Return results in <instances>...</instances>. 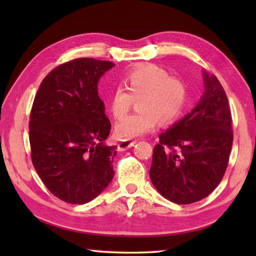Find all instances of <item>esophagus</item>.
<instances>
[{
    "instance_id": "34e87169",
    "label": "esophagus",
    "mask_w": 256,
    "mask_h": 256,
    "mask_svg": "<svg viewBox=\"0 0 256 256\" xmlns=\"http://www.w3.org/2000/svg\"><path fill=\"white\" fill-rule=\"evenodd\" d=\"M136 140H122L118 144V150L120 151H124L128 148H131L134 144H136Z\"/></svg>"
}]
</instances>
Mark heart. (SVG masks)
<instances>
[{"mask_svg":"<svg viewBox=\"0 0 256 256\" xmlns=\"http://www.w3.org/2000/svg\"><path fill=\"white\" fill-rule=\"evenodd\" d=\"M136 99L138 112L115 125L118 138L130 140L154 131L158 120L162 124L176 122L188 102V89L183 80L170 76L164 68L154 64H142L125 73L122 86H116L112 92L108 99L112 115L115 118H123Z\"/></svg>","mask_w":256,"mask_h":256,"instance_id":"heart-1","label":"heart"}]
</instances>
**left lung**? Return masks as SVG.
Masks as SVG:
<instances>
[{
    "mask_svg": "<svg viewBox=\"0 0 256 256\" xmlns=\"http://www.w3.org/2000/svg\"><path fill=\"white\" fill-rule=\"evenodd\" d=\"M206 92L196 108L159 136L150 178L164 198L190 204L222 182L232 146V112L216 76L203 73Z\"/></svg>",
    "mask_w": 256,
    "mask_h": 256,
    "instance_id": "obj_1",
    "label": "left lung"
}]
</instances>
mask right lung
Instances as JSON below:
<instances>
[{
  "instance_id": "add662e5",
  "label": "right lung",
  "mask_w": 256,
  "mask_h": 256,
  "mask_svg": "<svg viewBox=\"0 0 256 256\" xmlns=\"http://www.w3.org/2000/svg\"><path fill=\"white\" fill-rule=\"evenodd\" d=\"M114 66L88 58L68 60L44 78L34 99L32 164L50 192L71 204L94 200L114 176L118 146L104 144L112 125L97 90L98 80Z\"/></svg>"
}]
</instances>
